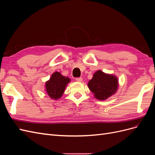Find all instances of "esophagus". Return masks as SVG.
Here are the masks:
<instances>
[{
    "instance_id": "esophagus-1",
    "label": "esophagus",
    "mask_w": 155,
    "mask_h": 155,
    "mask_svg": "<svg viewBox=\"0 0 155 155\" xmlns=\"http://www.w3.org/2000/svg\"><path fill=\"white\" fill-rule=\"evenodd\" d=\"M76 81L78 82H81L83 81V78H76Z\"/></svg>"
}]
</instances>
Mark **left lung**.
Segmentation results:
<instances>
[{"instance_id": "obj_1", "label": "left lung", "mask_w": 155, "mask_h": 155, "mask_svg": "<svg viewBox=\"0 0 155 155\" xmlns=\"http://www.w3.org/2000/svg\"><path fill=\"white\" fill-rule=\"evenodd\" d=\"M118 87V78L97 70L92 79L88 81V87L99 100H105L114 94Z\"/></svg>"}]
</instances>
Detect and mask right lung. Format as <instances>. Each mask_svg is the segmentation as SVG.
<instances>
[{"label": "right lung", "instance_id": "add662e5", "mask_svg": "<svg viewBox=\"0 0 155 155\" xmlns=\"http://www.w3.org/2000/svg\"><path fill=\"white\" fill-rule=\"evenodd\" d=\"M70 81L68 77L55 72L48 81L46 82V92L51 99L58 100L61 97L67 84Z\"/></svg>", "mask_w": 155, "mask_h": 155}]
</instances>
